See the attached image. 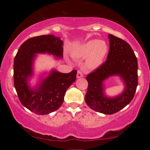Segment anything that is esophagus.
<instances>
[{"label":"esophagus","mask_w":150,"mask_h":150,"mask_svg":"<svg viewBox=\"0 0 150 150\" xmlns=\"http://www.w3.org/2000/svg\"><path fill=\"white\" fill-rule=\"evenodd\" d=\"M83 76V73H82L81 71H77V74H76V77L77 79H80V78H82Z\"/></svg>","instance_id":"34e87169"}]
</instances>
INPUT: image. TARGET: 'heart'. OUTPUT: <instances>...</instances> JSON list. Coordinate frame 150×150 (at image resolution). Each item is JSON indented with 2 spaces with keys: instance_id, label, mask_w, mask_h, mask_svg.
<instances>
[{
  "instance_id": "b5f03b06",
  "label": "heart",
  "mask_w": 150,
  "mask_h": 150,
  "mask_svg": "<svg viewBox=\"0 0 150 150\" xmlns=\"http://www.w3.org/2000/svg\"><path fill=\"white\" fill-rule=\"evenodd\" d=\"M109 48L105 41L92 40L85 42L72 52L74 58L84 59L85 66L90 69H97L101 66L107 56Z\"/></svg>"
}]
</instances>
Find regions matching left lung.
<instances>
[{
  "label": "left lung",
  "instance_id": "8db88e82",
  "mask_svg": "<svg viewBox=\"0 0 150 150\" xmlns=\"http://www.w3.org/2000/svg\"><path fill=\"white\" fill-rule=\"evenodd\" d=\"M110 50L105 63L88 74V89L85 100L90 108L112 115L128 105L134 98L138 85V63L132 48L122 39L109 34ZM118 76L124 83L122 93L114 97L105 95L104 81Z\"/></svg>",
  "mask_w": 150,
  "mask_h": 150
}]
</instances>
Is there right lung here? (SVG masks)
<instances>
[{"label": "right lung", "mask_w": 150, "mask_h": 150, "mask_svg": "<svg viewBox=\"0 0 150 150\" xmlns=\"http://www.w3.org/2000/svg\"><path fill=\"white\" fill-rule=\"evenodd\" d=\"M63 46V42L59 37L40 35L25 41L16 55L14 87L22 105L34 113L44 115L59 109L67 89L76 79V70L65 74L52 69L40 76L35 86H30L37 54H48L57 59H62Z\"/></svg>", "instance_id": "add662e5"}]
</instances>
